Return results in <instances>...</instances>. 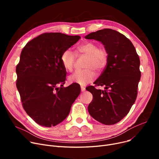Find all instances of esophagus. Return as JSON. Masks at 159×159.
Wrapping results in <instances>:
<instances>
[{
    "instance_id": "1",
    "label": "esophagus",
    "mask_w": 159,
    "mask_h": 159,
    "mask_svg": "<svg viewBox=\"0 0 159 159\" xmlns=\"http://www.w3.org/2000/svg\"><path fill=\"white\" fill-rule=\"evenodd\" d=\"M80 89H81V91L82 92H83V91H85V88L84 87V86H80Z\"/></svg>"
}]
</instances>
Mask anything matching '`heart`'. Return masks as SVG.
Masks as SVG:
<instances>
[{
	"label": "heart",
	"instance_id": "b5f03b06",
	"mask_svg": "<svg viewBox=\"0 0 159 159\" xmlns=\"http://www.w3.org/2000/svg\"><path fill=\"white\" fill-rule=\"evenodd\" d=\"M77 55H85L87 58L82 71H77L69 77L71 83H77L80 85H86L92 82L95 78V73L102 71L107 65L109 54L106 48L98 47L94 42H86L77 47ZM61 61L64 70L71 72L74 68L75 55L70 49H67L62 53Z\"/></svg>",
	"mask_w": 159,
	"mask_h": 159
}]
</instances>
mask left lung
Returning <instances> with one entry per match:
<instances>
[{
	"instance_id": "obj_1",
	"label": "left lung",
	"mask_w": 159,
	"mask_h": 159,
	"mask_svg": "<svg viewBox=\"0 0 159 159\" xmlns=\"http://www.w3.org/2000/svg\"><path fill=\"white\" fill-rule=\"evenodd\" d=\"M85 38L101 42L109 54L107 65L94 82L95 86L86 88L93 95L89 113L103 124H115L129 113L137 98L141 76L139 55L131 42L114 30H98ZM96 85L104 86L105 89L97 90Z\"/></svg>"
}]
</instances>
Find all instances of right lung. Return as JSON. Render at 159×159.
Masks as SVG:
<instances>
[{"label":"right lung","instance_id":"add662e5","mask_svg":"<svg viewBox=\"0 0 159 159\" xmlns=\"http://www.w3.org/2000/svg\"><path fill=\"white\" fill-rule=\"evenodd\" d=\"M80 39L79 35L45 33L22 50L16 67V86L24 110L41 126L50 128L62 122L80 93L77 84L62 87L66 71L61 61L62 53Z\"/></svg>","mask_w":159,"mask_h":159}]
</instances>
